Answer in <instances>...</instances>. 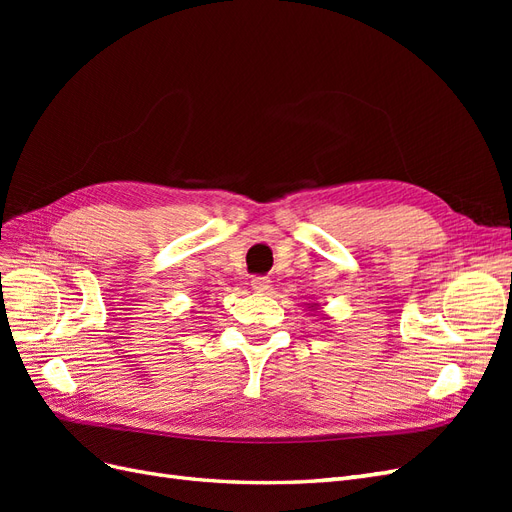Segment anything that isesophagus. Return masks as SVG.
I'll use <instances>...</instances> for the list:
<instances>
[{
	"label": "esophagus",
	"mask_w": 512,
	"mask_h": 512,
	"mask_svg": "<svg viewBox=\"0 0 512 512\" xmlns=\"http://www.w3.org/2000/svg\"><path fill=\"white\" fill-rule=\"evenodd\" d=\"M250 286H252L254 292H269L271 280H269V277H254Z\"/></svg>",
	"instance_id": "obj_1"
}]
</instances>
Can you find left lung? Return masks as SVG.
<instances>
[{
  "label": "left lung",
  "instance_id": "obj_1",
  "mask_svg": "<svg viewBox=\"0 0 512 512\" xmlns=\"http://www.w3.org/2000/svg\"><path fill=\"white\" fill-rule=\"evenodd\" d=\"M309 307H312V309H314V312H316V309H318V305H316V303H309Z\"/></svg>",
  "mask_w": 512,
  "mask_h": 512
}]
</instances>
